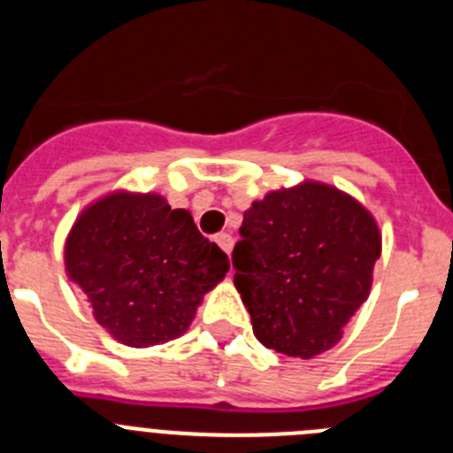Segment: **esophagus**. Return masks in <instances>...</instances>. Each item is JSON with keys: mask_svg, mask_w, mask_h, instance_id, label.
Instances as JSON below:
<instances>
[{"mask_svg": "<svg viewBox=\"0 0 453 453\" xmlns=\"http://www.w3.org/2000/svg\"><path fill=\"white\" fill-rule=\"evenodd\" d=\"M215 242H218L224 254H231V250H234V238H231V234H218L215 235Z\"/></svg>", "mask_w": 453, "mask_h": 453, "instance_id": "1", "label": "esophagus"}]
</instances>
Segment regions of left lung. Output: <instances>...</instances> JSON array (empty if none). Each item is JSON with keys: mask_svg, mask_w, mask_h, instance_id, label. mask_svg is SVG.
<instances>
[{"mask_svg": "<svg viewBox=\"0 0 453 453\" xmlns=\"http://www.w3.org/2000/svg\"><path fill=\"white\" fill-rule=\"evenodd\" d=\"M381 256L374 218L338 188L306 181L245 211L234 283L267 349L313 358L342 338Z\"/></svg>", "mask_w": 453, "mask_h": 453, "instance_id": "8db88e82", "label": "left lung"}]
</instances>
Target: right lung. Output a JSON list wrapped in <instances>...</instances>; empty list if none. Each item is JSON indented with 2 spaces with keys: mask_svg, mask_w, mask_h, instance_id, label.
Returning <instances> with one entry per match:
<instances>
[{
  "mask_svg": "<svg viewBox=\"0 0 453 453\" xmlns=\"http://www.w3.org/2000/svg\"><path fill=\"white\" fill-rule=\"evenodd\" d=\"M65 270L108 334L122 345L151 347L186 334L229 258L161 195L111 192L72 226Z\"/></svg>",
  "mask_w": 453,
  "mask_h": 453,
  "instance_id": "1",
  "label": "right lung"
}]
</instances>
